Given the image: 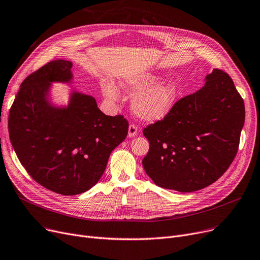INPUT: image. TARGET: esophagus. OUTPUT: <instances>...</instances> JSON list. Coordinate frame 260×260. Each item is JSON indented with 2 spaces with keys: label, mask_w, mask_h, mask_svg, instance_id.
Here are the masks:
<instances>
[{
  "label": "esophagus",
  "mask_w": 260,
  "mask_h": 260,
  "mask_svg": "<svg viewBox=\"0 0 260 260\" xmlns=\"http://www.w3.org/2000/svg\"><path fill=\"white\" fill-rule=\"evenodd\" d=\"M138 133V126L136 124H129L128 126V137H135L136 135Z\"/></svg>",
  "instance_id": "34e87169"
}]
</instances>
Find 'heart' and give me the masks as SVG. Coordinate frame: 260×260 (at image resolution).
Listing matches in <instances>:
<instances>
[{"label":"heart","mask_w":260,"mask_h":260,"mask_svg":"<svg viewBox=\"0 0 260 260\" xmlns=\"http://www.w3.org/2000/svg\"><path fill=\"white\" fill-rule=\"evenodd\" d=\"M159 82L160 77L157 75L142 74L128 79L124 84L128 92L136 94L133 100L134 112L144 120L156 121L165 118L178 97V87L174 82L161 84ZM102 89L107 98H118L119 91L111 82H104Z\"/></svg>","instance_id":"1"}]
</instances>
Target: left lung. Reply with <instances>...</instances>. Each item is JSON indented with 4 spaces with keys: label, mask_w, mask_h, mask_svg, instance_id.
I'll return each instance as SVG.
<instances>
[{
    "label": "left lung",
    "mask_w": 260,
    "mask_h": 260,
    "mask_svg": "<svg viewBox=\"0 0 260 260\" xmlns=\"http://www.w3.org/2000/svg\"><path fill=\"white\" fill-rule=\"evenodd\" d=\"M244 115L233 80L216 68L202 88L143 128L149 142L142 160L146 174L156 185L181 193L214 183L237 154Z\"/></svg>",
    "instance_id": "obj_1"
}]
</instances>
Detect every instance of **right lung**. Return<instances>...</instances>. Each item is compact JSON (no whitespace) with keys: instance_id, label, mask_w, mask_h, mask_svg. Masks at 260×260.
<instances>
[{"instance_id":"obj_1","label":"right lung","mask_w":260,"mask_h":260,"mask_svg":"<svg viewBox=\"0 0 260 260\" xmlns=\"http://www.w3.org/2000/svg\"><path fill=\"white\" fill-rule=\"evenodd\" d=\"M73 64L56 60L21 84L8 116L9 138L24 169L45 188L78 195L102 177L113 149L126 138L128 121L106 116L90 95L74 92L67 108L47 102L49 83L68 82Z\"/></svg>"}]
</instances>
